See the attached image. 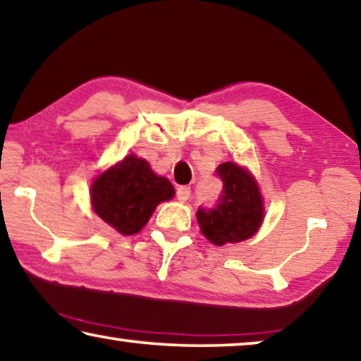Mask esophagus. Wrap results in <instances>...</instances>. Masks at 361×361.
<instances>
[{
  "label": "esophagus",
  "mask_w": 361,
  "mask_h": 361,
  "mask_svg": "<svg viewBox=\"0 0 361 361\" xmlns=\"http://www.w3.org/2000/svg\"><path fill=\"white\" fill-rule=\"evenodd\" d=\"M190 187L187 185H180L179 188H177V198L180 200V202H187L188 198H190Z\"/></svg>",
  "instance_id": "obj_1"
}]
</instances>
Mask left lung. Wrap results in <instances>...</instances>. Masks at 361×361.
<instances>
[{
  "label": "left lung",
  "mask_w": 361,
  "mask_h": 361,
  "mask_svg": "<svg viewBox=\"0 0 361 361\" xmlns=\"http://www.w3.org/2000/svg\"><path fill=\"white\" fill-rule=\"evenodd\" d=\"M223 190L213 207H200L197 219L203 235L214 245L250 238L263 223V200L257 182L240 166L227 161L216 168Z\"/></svg>",
  "instance_id": "obj_1"
}]
</instances>
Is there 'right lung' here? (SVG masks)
Here are the masks:
<instances>
[{
    "label": "right lung",
    "instance_id": "obj_1",
    "mask_svg": "<svg viewBox=\"0 0 361 361\" xmlns=\"http://www.w3.org/2000/svg\"><path fill=\"white\" fill-rule=\"evenodd\" d=\"M90 195L93 209L104 223L132 235L142 231L159 203L174 197V187L154 174L145 159L129 154L97 177Z\"/></svg>",
    "mask_w": 361,
    "mask_h": 361
}]
</instances>
